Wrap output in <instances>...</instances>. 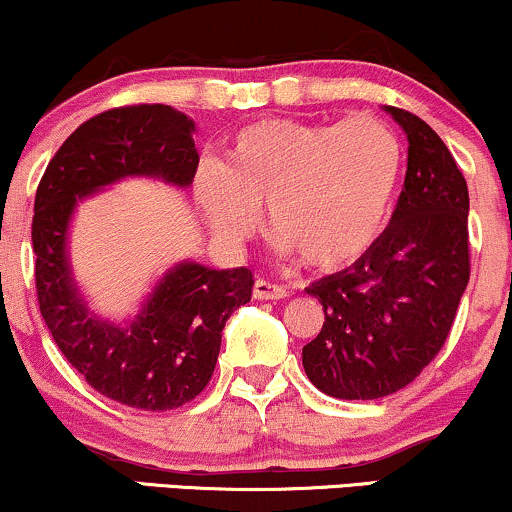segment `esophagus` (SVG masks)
I'll use <instances>...</instances> for the list:
<instances>
[{"label":"esophagus","mask_w":512,"mask_h":512,"mask_svg":"<svg viewBox=\"0 0 512 512\" xmlns=\"http://www.w3.org/2000/svg\"><path fill=\"white\" fill-rule=\"evenodd\" d=\"M286 291L282 284H272L268 279H256L254 282V298L258 300H279L286 298Z\"/></svg>","instance_id":"1"}]
</instances>
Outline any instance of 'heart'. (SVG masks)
I'll list each match as a JSON object with an SVG mask.
<instances>
[{
	"instance_id": "obj_1",
	"label": "heart",
	"mask_w": 512,
	"mask_h": 512,
	"mask_svg": "<svg viewBox=\"0 0 512 512\" xmlns=\"http://www.w3.org/2000/svg\"><path fill=\"white\" fill-rule=\"evenodd\" d=\"M403 177V144L380 118L342 123L268 118L230 139L223 167L200 165L195 198L226 242H242L268 209L282 249L314 270L347 268L380 240Z\"/></svg>"
}]
</instances>
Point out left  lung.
<instances>
[{"label":"left lung","mask_w":512,"mask_h":512,"mask_svg":"<svg viewBox=\"0 0 512 512\" xmlns=\"http://www.w3.org/2000/svg\"><path fill=\"white\" fill-rule=\"evenodd\" d=\"M387 111L408 135L389 226L352 268L307 286L326 319L303 347V368L319 391L345 401L408 387L443 349L471 277L468 186L457 160L422 118Z\"/></svg>","instance_id":"left-lung-1"}]
</instances>
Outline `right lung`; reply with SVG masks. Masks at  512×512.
Listing matches in <instances>:
<instances>
[{"label": "right lung", "instance_id": "1", "mask_svg": "<svg viewBox=\"0 0 512 512\" xmlns=\"http://www.w3.org/2000/svg\"><path fill=\"white\" fill-rule=\"evenodd\" d=\"M193 132L191 118L167 104L102 111L65 139L34 198L32 247L41 317L90 387L137 410H174L207 387L223 326L251 300L254 275L247 268L179 263L165 272L130 324H109L88 310L76 289L67 261V228L76 202L123 177L191 186L200 163Z\"/></svg>", "mask_w": 512, "mask_h": 512}]
</instances>
